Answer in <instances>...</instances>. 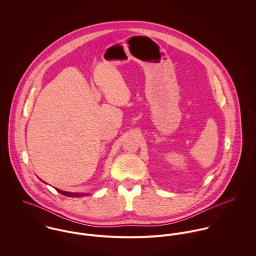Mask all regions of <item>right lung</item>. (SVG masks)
<instances>
[{
	"instance_id": "add662e5",
	"label": "right lung",
	"mask_w": 256,
	"mask_h": 256,
	"mask_svg": "<svg viewBox=\"0 0 256 256\" xmlns=\"http://www.w3.org/2000/svg\"><path fill=\"white\" fill-rule=\"evenodd\" d=\"M59 193L65 195V196H68V197H80V196H84V195H88V193H72V192H67V191H63V190H60V189H57L55 188Z\"/></svg>"
}]
</instances>
